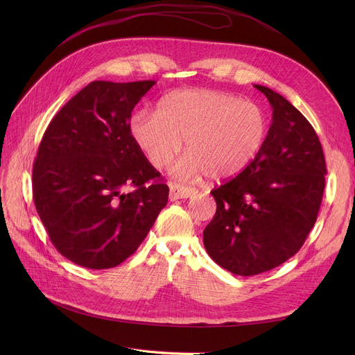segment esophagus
Wrapping results in <instances>:
<instances>
[{
    "instance_id": "34e87169",
    "label": "esophagus",
    "mask_w": 355,
    "mask_h": 355,
    "mask_svg": "<svg viewBox=\"0 0 355 355\" xmlns=\"http://www.w3.org/2000/svg\"><path fill=\"white\" fill-rule=\"evenodd\" d=\"M196 189L193 187H184V185L180 184H171L170 185V200H180V198H189L196 194Z\"/></svg>"
}]
</instances>
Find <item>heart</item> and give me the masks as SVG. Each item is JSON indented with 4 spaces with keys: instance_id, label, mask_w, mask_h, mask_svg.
I'll return each instance as SVG.
<instances>
[{
    "instance_id": "1",
    "label": "heart",
    "mask_w": 355,
    "mask_h": 355,
    "mask_svg": "<svg viewBox=\"0 0 355 355\" xmlns=\"http://www.w3.org/2000/svg\"><path fill=\"white\" fill-rule=\"evenodd\" d=\"M130 135L153 166L185 154L171 175L181 181L232 178L262 151L269 134L266 112L254 102L211 89H182L165 96L158 110L141 109L130 118Z\"/></svg>"
}]
</instances>
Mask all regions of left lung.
Instances as JSON below:
<instances>
[{
	"instance_id": "1",
	"label": "left lung",
	"mask_w": 355,
	"mask_h": 355,
	"mask_svg": "<svg viewBox=\"0 0 355 355\" xmlns=\"http://www.w3.org/2000/svg\"><path fill=\"white\" fill-rule=\"evenodd\" d=\"M254 87L273 109L268 139L243 173L211 191L217 210L202 233L214 262L240 276L270 270L302 248L327 175L321 142L306 118L272 89Z\"/></svg>"
}]
</instances>
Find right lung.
<instances>
[{
    "mask_svg": "<svg viewBox=\"0 0 355 355\" xmlns=\"http://www.w3.org/2000/svg\"><path fill=\"white\" fill-rule=\"evenodd\" d=\"M155 80H96L74 95L43 135L33 166L37 213L54 248L83 268L132 254L168 187L130 135V114Z\"/></svg>",
    "mask_w": 355,
    "mask_h": 355,
    "instance_id": "1",
    "label": "right lung"
}]
</instances>
